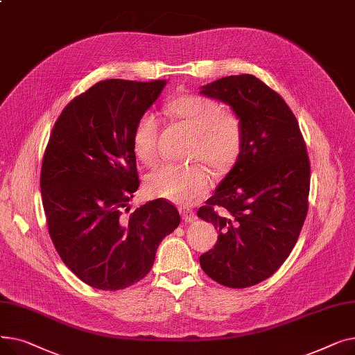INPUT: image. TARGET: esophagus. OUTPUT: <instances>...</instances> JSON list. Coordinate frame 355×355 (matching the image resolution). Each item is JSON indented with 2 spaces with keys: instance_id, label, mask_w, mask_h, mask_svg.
I'll use <instances>...</instances> for the list:
<instances>
[{
  "instance_id": "34e87169",
  "label": "esophagus",
  "mask_w": 355,
  "mask_h": 355,
  "mask_svg": "<svg viewBox=\"0 0 355 355\" xmlns=\"http://www.w3.org/2000/svg\"><path fill=\"white\" fill-rule=\"evenodd\" d=\"M180 213H181V216H182V220H184L185 223H193V221H196V218H197L196 213H194L193 210H190V209L181 207V209H180Z\"/></svg>"
}]
</instances>
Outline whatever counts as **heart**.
<instances>
[{"label":"heart","instance_id":"b5f03b06","mask_svg":"<svg viewBox=\"0 0 355 355\" xmlns=\"http://www.w3.org/2000/svg\"><path fill=\"white\" fill-rule=\"evenodd\" d=\"M168 112L196 132L193 158L206 164L216 175L229 173L237 162L245 141V128L236 112L216 99L187 95L168 103ZM159 121L153 112L142 114L134 128L132 146L137 158L153 165L158 159ZM149 196L189 206L210 190V177L200 164H164L146 177Z\"/></svg>","mask_w":355,"mask_h":355}]
</instances>
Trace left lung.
I'll use <instances>...</instances> for the list:
<instances>
[{"mask_svg": "<svg viewBox=\"0 0 355 355\" xmlns=\"http://www.w3.org/2000/svg\"><path fill=\"white\" fill-rule=\"evenodd\" d=\"M201 93L232 106L245 141L232 171L197 211L218 230L200 266L220 285L253 286L282 266L302 230L311 181L306 145L282 96L253 74L221 78Z\"/></svg>", "mask_w": 355, "mask_h": 355, "instance_id": "obj_1", "label": "left lung"}]
</instances>
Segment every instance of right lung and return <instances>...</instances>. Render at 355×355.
<instances>
[{
    "mask_svg": "<svg viewBox=\"0 0 355 355\" xmlns=\"http://www.w3.org/2000/svg\"><path fill=\"white\" fill-rule=\"evenodd\" d=\"M165 83L102 80L67 103L50 134L40 175L49 233L64 265L92 288L141 281L180 225L162 198L125 214L139 187L134 128Z\"/></svg>",
    "mask_w": 355,
    "mask_h": 355,
    "instance_id": "right-lung-1",
    "label": "right lung"
}]
</instances>
